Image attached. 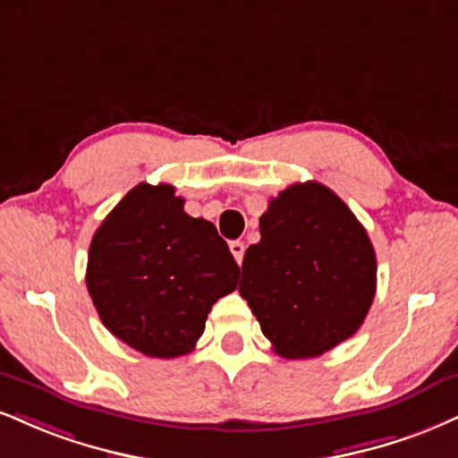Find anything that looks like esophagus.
Masks as SVG:
<instances>
[{
	"instance_id": "obj_1",
	"label": "esophagus",
	"mask_w": 458,
	"mask_h": 458,
	"mask_svg": "<svg viewBox=\"0 0 458 458\" xmlns=\"http://www.w3.org/2000/svg\"><path fill=\"white\" fill-rule=\"evenodd\" d=\"M230 251H233L234 260L241 264V262H243V256H245V243H241V241H233V243H230Z\"/></svg>"
}]
</instances>
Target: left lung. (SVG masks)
Returning <instances> with one entry per match:
<instances>
[{"mask_svg": "<svg viewBox=\"0 0 458 458\" xmlns=\"http://www.w3.org/2000/svg\"><path fill=\"white\" fill-rule=\"evenodd\" d=\"M260 234L239 292L273 350L313 358L350 339L376 296L377 262L348 205L318 181L294 183L268 202Z\"/></svg>", "mask_w": 458, "mask_h": 458, "instance_id": "1", "label": "left lung"}]
</instances>
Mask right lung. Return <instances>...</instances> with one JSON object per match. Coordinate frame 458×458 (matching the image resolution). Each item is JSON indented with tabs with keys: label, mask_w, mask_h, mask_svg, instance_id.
I'll list each match as a JSON object with an SVG mask.
<instances>
[{
	"label": "right lung",
	"mask_w": 458,
	"mask_h": 458,
	"mask_svg": "<svg viewBox=\"0 0 458 458\" xmlns=\"http://www.w3.org/2000/svg\"><path fill=\"white\" fill-rule=\"evenodd\" d=\"M174 187L139 183L106 215L87 256V290L114 337L153 358L196 348L239 264L215 225L183 211Z\"/></svg>",
	"instance_id": "right-lung-1"
}]
</instances>
